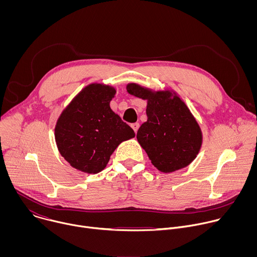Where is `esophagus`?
Returning <instances> with one entry per match:
<instances>
[{"mask_svg": "<svg viewBox=\"0 0 257 257\" xmlns=\"http://www.w3.org/2000/svg\"><path fill=\"white\" fill-rule=\"evenodd\" d=\"M131 127H132V129L134 130V132L136 133L137 130H138V128H139V124H138V123H133V124L131 125Z\"/></svg>", "mask_w": 257, "mask_h": 257, "instance_id": "34e87169", "label": "esophagus"}]
</instances>
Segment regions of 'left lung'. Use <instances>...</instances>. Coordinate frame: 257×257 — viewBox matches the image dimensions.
<instances>
[{
    "mask_svg": "<svg viewBox=\"0 0 257 257\" xmlns=\"http://www.w3.org/2000/svg\"><path fill=\"white\" fill-rule=\"evenodd\" d=\"M130 94L148 99L144 122L137 131V140L152 164L164 173L188 166L198 154L202 135L186 104L169 92H152L137 84H129Z\"/></svg>",
    "mask_w": 257,
    "mask_h": 257,
    "instance_id": "8db88e82",
    "label": "left lung"
}]
</instances>
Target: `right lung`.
Segmentation results:
<instances>
[{
	"instance_id": "add662e5",
	"label": "right lung",
	"mask_w": 257,
	"mask_h": 257,
	"mask_svg": "<svg viewBox=\"0 0 257 257\" xmlns=\"http://www.w3.org/2000/svg\"><path fill=\"white\" fill-rule=\"evenodd\" d=\"M115 93L111 86L88 85L59 118L55 129L58 149L75 169L89 174L100 172L118 145L135 136L134 130L109 107Z\"/></svg>"
}]
</instances>
